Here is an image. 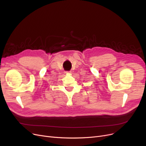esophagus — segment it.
I'll use <instances>...</instances> for the list:
<instances>
[{"label": "esophagus", "instance_id": "1", "mask_svg": "<svg viewBox=\"0 0 146 146\" xmlns=\"http://www.w3.org/2000/svg\"><path fill=\"white\" fill-rule=\"evenodd\" d=\"M70 72H66V73H69Z\"/></svg>", "mask_w": 146, "mask_h": 146}]
</instances>
